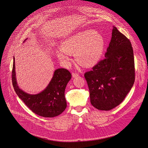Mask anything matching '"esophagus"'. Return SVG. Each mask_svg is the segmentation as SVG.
<instances>
[{
    "label": "esophagus",
    "instance_id": "34e87169",
    "mask_svg": "<svg viewBox=\"0 0 148 148\" xmlns=\"http://www.w3.org/2000/svg\"><path fill=\"white\" fill-rule=\"evenodd\" d=\"M79 76V74L78 73H72V77H76Z\"/></svg>",
    "mask_w": 148,
    "mask_h": 148
}]
</instances>
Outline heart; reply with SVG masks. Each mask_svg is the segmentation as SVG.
Instances as JSON below:
<instances>
[{
    "label": "heart",
    "mask_w": 148,
    "mask_h": 148,
    "mask_svg": "<svg viewBox=\"0 0 148 148\" xmlns=\"http://www.w3.org/2000/svg\"><path fill=\"white\" fill-rule=\"evenodd\" d=\"M105 41L100 32L86 30L65 39L62 48L57 52L59 60L69 64L71 53H75L76 60L85 66H90L99 61L103 53Z\"/></svg>",
    "instance_id": "heart-1"
}]
</instances>
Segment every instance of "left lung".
Listing matches in <instances>:
<instances>
[{
    "instance_id": "obj_1",
    "label": "left lung",
    "mask_w": 148,
    "mask_h": 148,
    "mask_svg": "<svg viewBox=\"0 0 148 148\" xmlns=\"http://www.w3.org/2000/svg\"><path fill=\"white\" fill-rule=\"evenodd\" d=\"M105 57L84 76L91 104L97 109L109 110L121 103L135 82L132 45L114 26Z\"/></svg>"
}]
</instances>
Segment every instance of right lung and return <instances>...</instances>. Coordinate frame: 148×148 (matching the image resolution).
<instances>
[{
  "label": "right lung",
  "instance_id": "add662e5",
  "mask_svg": "<svg viewBox=\"0 0 148 148\" xmlns=\"http://www.w3.org/2000/svg\"><path fill=\"white\" fill-rule=\"evenodd\" d=\"M71 77V73L67 69H58L55 71L51 82L43 91L36 95L29 94L23 91L18 85L13 57L12 79L15 92L33 112L40 116L53 118L59 115L65 110L67 103L64 90Z\"/></svg>",
  "mask_w": 148,
  "mask_h": 148
}]
</instances>
